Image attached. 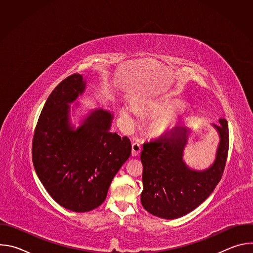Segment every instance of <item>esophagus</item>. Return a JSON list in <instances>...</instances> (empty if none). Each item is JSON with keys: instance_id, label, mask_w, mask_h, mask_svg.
Returning a JSON list of instances; mask_svg holds the SVG:
<instances>
[{"instance_id": "1", "label": "esophagus", "mask_w": 253, "mask_h": 253, "mask_svg": "<svg viewBox=\"0 0 253 253\" xmlns=\"http://www.w3.org/2000/svg\"><path fill=\"white\" fill-rule=\"evenodd\" d=\"M142 150L141 144L138 142L132 143V156H138Z\"/></svg>"}]
</instances>
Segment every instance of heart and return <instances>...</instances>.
Listing matches in <instances>:
<instances>
[{"label": "heart", "instance_id": "obj_1", "mask_svg": "<svg viewBox=\"0 0 253 253\" xmlns=\"http://www.w3.org/2000/svg\"><path fill=\"white\" fill-rule=\"evenodd\" d=\"M182 103L178 99L165 97L146 103V109L151 113H157L149 122L148 130L153 136H164L172 131L179 123L181 111L179 106ZM138 115V108L134 104L124 106L121 117L125 124L131 125Z\"/></svg>", "mask_w": 253, "mask_h": 253}]
</instances>
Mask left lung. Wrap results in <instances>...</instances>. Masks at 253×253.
Masks as SVG:
<instances>
[{
	"label": "left lung",
	"instance_id": "obj_1",
	"mask_svg": "<svg viewBox=\"0 0 253 253\" xmlns=\"http://www.w3.org/2000/svg\"><path fill=\"white\" fill-rule=\"evenodd\" d=\"M213 124L219 136L214 162L204 170L191 169L183 154L190 130L177 127L171 134L144 143L143 191L141 203L149 213L164 219H175L198 207L220 181L228 154V124L223 118Z\"/></svg>",
	"mask_w": 253,
	"mask_h": 253
}]
</instances>
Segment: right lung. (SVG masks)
Instances as JSON below:
<instances>
[{"instance_id":"add662e5","label":"right lung","mask_w":253,"mask_h":253,"mask_svg":"<svg viewBox=\"0 0 253 253\" xmlns=\"http://www.w3.org/2000/svg\"><path fill=\"white\" fill-rule=\"evenodd\" d=\"M86 89L82 75L63 80L50 94L36 126L33 164L40 181L61 206L88 212L106 199L114 176L131 155V142L111 132L113 114L92 110L75 128L73 102ZM78 105V104H76Z\"/></svg>"}]
</instances>
